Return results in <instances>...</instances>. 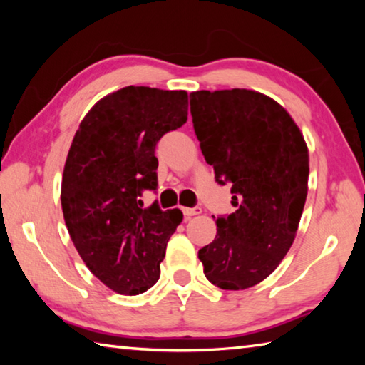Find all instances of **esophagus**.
<instances>
[{
    "mask_svg": "<svg viewBox=\"0 0 365 365\" xmlns=\"http://www.w3.org/2000/svg\"><path fill=\"white\" fill-rule=\"evenodd\" d=\"M185 217H193V215L201 214V207H182Z\"/></svg>",
    "mask_w": 365,
    "mask_h": 365,
    "instance_id": "1",
    "label": "esophagus"
}]
</instances>
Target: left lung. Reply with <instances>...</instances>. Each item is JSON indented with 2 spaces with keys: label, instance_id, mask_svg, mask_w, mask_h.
I'll return each mask as SVG.
<instances>
[{
  "label": "left lung",
  "instance_id": "left-lung-1",
  "mask_svg": "<svg viewBox=\"0 0 365 365\" xmlns=\"http://www.w3.org/2000/svg\"><path fill=\"white\" fill-rule=\"evenodd\" d=\"M201 151L215 180L232 187L214 242L197 251L222 289H246L274 272L294 242L307 196L309 151L293 117L255 90L190 93Z\"/></svg>",
  "mask_w": 365,
  "mask_h": 365
}]
</instances>
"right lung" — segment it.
<instances>
[{
    "instance_id": "obj_1",
    "label": "right lung",
    "mask_w": 365,
    "mask_h": 365,
    "mask_svg": "<svg viewBox=\"0 0 365 365\" xmlns=\"http://www.w3.org/2000/svg\"><path fill=\"white\" fill-rule=\"evenodd\" d=\"M185 90L125 86L101 98L73 135L61 206L72 243L96 279L119 294H140L159 280L180 209L143 207L158 187L154 148L188 119Z\"/></svg>"
}]
</instances>
